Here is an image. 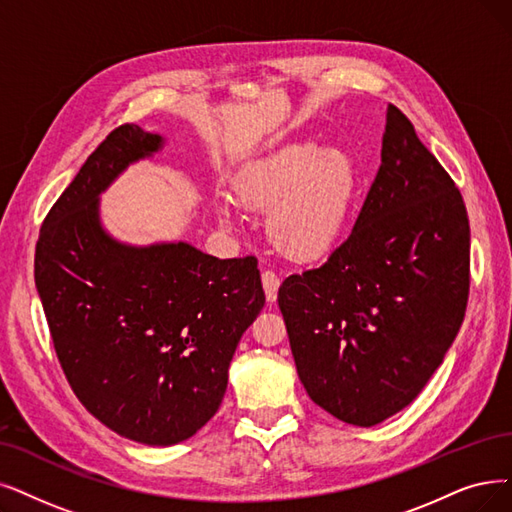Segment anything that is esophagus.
I'll return each instance as SVG.
<instances>
[{"label":"esophagus","mask_w":512,"mask_h":512,"mask_svg":"<svg viewBox=\"0 0 512 512\" xmlns=\"http://www.w3.org/2000/svg\"><path fill=\"white\" fill-rule=\"evenodd\" d=\"M279 285H281V281H279V277L273 271H264L262 273V288H264V294H267L269 302L277 300Z\"/></svg>","instance_id":"34e87169"}]
</instances>
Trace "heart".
Returning <instances> with one entry per match:
<instances>
[{
    "mask_svg": "<svg viewBox=\"0 0 512 512\" xmlns=\"http://www.w3.org/2000/svg\"><path fill=\"white\" fill-rule=\"evenodd\" d=\"M357 195L353 157L315 142H288L245 170L235 199L248 210L269 212L267 233L285 258L306 262L332 252L351 220ZM222 227H235L229 201L216 206Z\"/></svg>",
    "mask_w": 512,
    "mask_h": 512,
    "instance_id": "obj_1",
    "label": "heart"
}]
</instances>
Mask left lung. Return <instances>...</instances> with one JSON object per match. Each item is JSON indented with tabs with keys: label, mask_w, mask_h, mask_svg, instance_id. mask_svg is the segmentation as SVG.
<instances>
[{
	"label": "left lung",
	"mask_w": 512,
	"mask_h": 512,
	"mask_svg": "<svg viewBox=\"0 0 512 512\" xmlns=\"http://www.w3.org/2000/svg\"><path fill=\"white\" fill-rule=\"evenodd\" d=\"M380 157L351 235L277 296L306 393L355 426L420 395L456 340L470 283L462 195L395 105Z\"/></svg>",
	"instance_id": "obj_1"
}]
</instances>
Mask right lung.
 I'll use <instances>...</instances> for the list:
<instances>
[{"mask_svg":"<svg viewBox=\"0 0 512 512\" xmlns=\"http://www.w3.org/2000/svg\"><path fill=\"white\" fill-rule=\"evenodd\" d=\"M161 147L134 124L100 142L44 220L35 285L77 399L117 435L166 447L218 412L264 292L254 256L218 260L185 241L128 245L102 227L100 193Z\"/></svg>","mask_w":512,"mask_h":512,"instance_id":"1","label":"right lung"}]
</instances>
